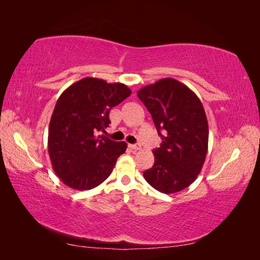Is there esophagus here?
Here are the masks:
<instances>
[{
    "label": "esophagus",
    "mask_w": 260,
    "mask_h": 260,
    "mask_svg": "<svg viewBox=\"0 0 260 260\" xmlns=\"http://www.w3.org/2000/svg\"><path fill=\"white\" fill-rule=\"evenodd\" d=\"M129 147L132 149V151H138V149L141 148L139 144H129Z\"/></svg>",
    "instance_id": "esophagus-1"
}]
</instances>
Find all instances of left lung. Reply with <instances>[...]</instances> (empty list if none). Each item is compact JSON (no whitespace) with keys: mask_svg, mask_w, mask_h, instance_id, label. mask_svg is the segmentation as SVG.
<instances>
[{"mask_svg":"<svg viewBox=\"0 0 260 260\" xmlns=\"http://www.w3.org/2000/svg\"><path fill=\"white\" fill-rule=\"evenodd\" d=\"M161 138L154 165L143 172L155 190L171 194L192 184L205 162L208 122L202 102L187 86L165 78L138 91Z\"/></svg>","mask_w":260,"mask_h":260,"instance_id":"1","label":"left lung"}]
</instances>
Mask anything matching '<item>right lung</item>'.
I'll return each mask as SVG.
<instances>
[{"label":"right lung","mask_w":260,"mask_h":260,"mask_svg":"<svg viewBox=\"0 0 260 260\" xmlns=\"http://www.w3.org/2000/svg\"><path fill=\"white\" fill-rule=\"evenodd\" d=\"M130 94L123 83L91 77L60 94L51 117L48 147L53 169L64 184L79 191L91 190L112 174L127 143L98 133L105 132L111 123V109Z\"/></svg>","instance_id":"right-lung-1"}]
</instances>
